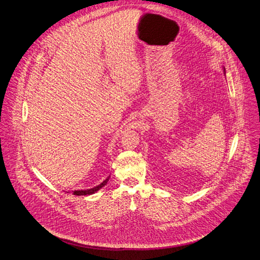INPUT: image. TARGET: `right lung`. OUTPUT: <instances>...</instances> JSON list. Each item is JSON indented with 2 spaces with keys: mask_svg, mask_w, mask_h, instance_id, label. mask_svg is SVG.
<instances>
[{
  "mask_svg": "<svg viewBox=\"0 0 260 260\" xmlns=\"http://www.w3.org/2000/svg\"><path fill=\"white\" fill-rule=\"evenodd\" d=\"M109 178H110V176L108 177V178H106V180H104L101 184H99V185H96V186H94V187H92V188H88V190H78V191H74V195H77V196H88V195H92V194H94V193H96L100 188H102L103 186H105L106 184H107V182L109 181Z\"/></svg>",
  "mask_w": 260,
  "mask_h": 260,
  "instance_id": "right-lung-1",
  "label": "right lung"
}]
</instances>
